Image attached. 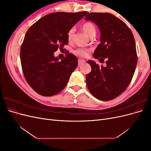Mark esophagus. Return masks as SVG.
I'll list each match as a JSON object with an SVG mask.
<instances>
[{
	"label": "esophagus",
	"instance_id": "obj_1",
	"mask_svg": "<svg viewBox=\"0 0 151 151\" xmlns=\"http://www.w3.org/2000/svg\"><path fill=\"white\" fill-rule=\"evenodd\" d=\"M84 63H85V60H82V59H79L78 60V65H83Z\"/></svg>",
	"mask_w": 151,
	"mask_h": 151
}]
</instances>
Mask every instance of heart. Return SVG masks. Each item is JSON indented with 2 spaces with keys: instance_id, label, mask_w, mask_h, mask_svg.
<instances>
[{
  "instance_id": "b5f03b06",
  "label": "heart",
  "mask_w": 151,
  "mask_h": 151,
  "mask_svg": "<svg viewBox=\"0 0 151 151\" xmlns=\"http://www.w3.org/2000/svg\"><path fill=\"white\" fill-rule=\"evenodd\" d=\"M82 29H83L84 33L88 35L89 37H91V36L93 35H96V29L95 26L94 25V24L92 23V22H87L84 23L83 26H82ZM74 32H75L74 28H70V30L68 31L67 38L69 42H70V41L72 40ZM89 52H90V50L88 48H79L75 50L74 53L77 55H78L79 57H85L86 56H88Z\"/></svg>"
}]
</instances>
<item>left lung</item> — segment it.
Masks as SVG:
<instances>
[{
    "label": "left lung",
    "instance_id": "obj_1",
    "mask_svg": "<svg viewBox=\"0 0 151 151\" xmlns=\"http://www.w3.org/2000/svg\"><path fill=\"white\" fill-rule=\"evenodd\" d=\"M87 14L85 19L96 24L101 33V43L95 50L94 58L101 62L105 58L106 66L88 60L91 71L86 76V84L96 98L108 101L122 94L133 77L137 63L135 40L125 22L111 14Z\"/></svg>",
    "mask_w": 151,
    "mask_h": 151
}]
</instances>
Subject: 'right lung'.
Masks as SVG:
<instances>
[{"label":"right lung","instance_id":"add662e5","mask_svg":"<svg viewBox=\"0 0 151 151\" xmlns=\"http://www.w3.org/2000/svg\"><path fill=\"white\" fill-rule=\"evenodd\" d=\"M88 13H51L27 31L20 52L22 69L26 81L39 94L51 96L66 86L77 67V58L68 53L59 61L54 52L68 44V31Z\"/></svg>","mask_w":151,"mask_h":151}]
</instances>
